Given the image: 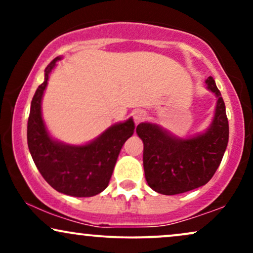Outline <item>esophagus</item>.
<instances>
[{"label":"esophagus","mask_w":253,"mask_h":253,"mask_svg":"<svg viewBox=\"0 0 253 253\" xmlns=\"http://www.w3.org/2000/svg\"><path fill=\"white\" fill-rule=\"evenodd\" d=\"M145 118H146V113H145L144 110H135V112L133 113V120H134L135 125L140 124L141 121H144Z\"/></svg>","instance_id":"obj_1"}]
</instances>
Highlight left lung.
I'll use <instances>...</instances> for the list:
<instances>
[{"instance_id": "left-lung-1", "label": "left lung", "mask_w": 253, "mask_h": 253, "mask_svg": "<svg viewBox=\"0 0 253 253\" xmlns=\"http://www.w3.org/2000/svg\"><path fill=\"white\" fill-rule=\"evenodd\" d=\"M206 84L217 101L214 119L205 133L179 139L158 125L143 123L136 126V134L144 143L145 178L157 193L177 195L202 187L221 163L228 143L225 102L213 77H208Z\"/></svg>"}]
</instances>
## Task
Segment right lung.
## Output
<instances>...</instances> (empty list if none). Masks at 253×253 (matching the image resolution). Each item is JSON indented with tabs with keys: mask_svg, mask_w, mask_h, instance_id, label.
Instances as JSON below:
<instances>
[{
	"mask_svg": "<svg viewBox=\"0 0 253 253\" xmlns=\"http://www.w3.org/2000/svg\"><path fill=\"white\" fill-rule=\"evenodd\" d=\"M60 57L45 69V80L32 98L27 124L28 149L45 181L59 193L75 197L100 194L108 185L125 141L134 132L132 119L109 127L91 143L71 146L48 135L42 118V98L48 76Z\"/></svg>",
	"mask_w": 253,
	"mask_h": 253,
	"instance_id": "1",
	"label": "right lung"
}]
</instances>
